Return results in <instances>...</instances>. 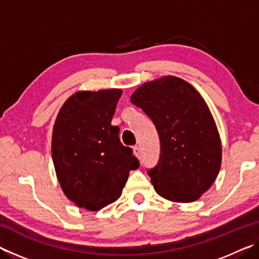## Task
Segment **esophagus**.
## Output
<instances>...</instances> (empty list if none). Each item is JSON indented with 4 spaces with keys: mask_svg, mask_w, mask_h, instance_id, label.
<instances>
[{
    "mask_svg": "<svg viewBox=\"0 0 259 259\" xmlns=\"http://www.w3.org/2000/svg\"><path fill=\"white\" fill-rule=\"evenodd\" d=\"M133 151H134V154L137 156V157H140V151H139V147L136 145L133 147Z\"/></svg>",
    "mask_w": 259,
    "mask_h": 259,
    "instance_id": "1",
    "label": "esophagus"
}]
</instances>
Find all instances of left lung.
Here are the masks:
<instances>
[{"label":"left lung","mask_w":259,"mask_h":259,"mask_svg":"<svg viewBox=\"0 0 259 259\" xmlns=\"http://www.w3.org/2000/svg\"><path fill=\"white\" fill-rule=\"evenodd\" d=\"M154 123L160 159L147 171L154 190L175 202H193L207 192L222 164L221 138L209 107L190 83L163 76L131 96Z\"/></svg>","instance_id":"8db88e82"}]
</instances>
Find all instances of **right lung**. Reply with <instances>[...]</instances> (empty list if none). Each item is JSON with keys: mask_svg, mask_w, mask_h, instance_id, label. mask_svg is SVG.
<instances>
[{"mask_svg": "<svg viewBox=\"0 0 259 259\" xmlns=\"http://www.w3.org/2000/svg\"><path fill=\"white\" fill-rule=\"evenodd\" d=\"M120 89L80 91L57 115L51 152L65 195L77 207L97 211L120 198L130 170L139 166L133 150L112 125Z\"/></svg>", "mask_w": 259, "mask_h": 259, "instance_id": "1", "label": "right lung"}]
</instances>
